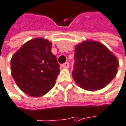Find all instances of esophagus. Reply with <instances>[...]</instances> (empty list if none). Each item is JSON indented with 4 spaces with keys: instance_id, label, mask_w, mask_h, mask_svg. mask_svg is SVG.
Segmentation results:
<instances>
[{
    "instance_id": "obj_1",
    "label": "esophagus",
    "mask_w": 126,
    "mask_h": 126,
    "mask_svg": "<svg viewBox=\"0 0 126 126\" xmlns=\"http://www.w3.org/2000/svg\"><path fill=\"white\" fill-rule=\"evenodd\" d=\"M61 66L63 67V68H68L69 67V63H68V62H65V63H63V64H62L61 65Z\"/></svg>"
}]
</instances>
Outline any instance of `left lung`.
<instances>
[{
    "label": "left lung",
    "instance_id": "obj_1",
    "mask_svg": "<svg viewBox=\"0 0 126 126\" xmlns=\"http://www.w3.org/2000/svg\"><path fill=\"white\" fill-rule=\"evenodd\" d=\"M74 56L72 76L75 82L84 89H101L117 74V58L100 42H82L76 46Z\"/></svg>",
    "mask_w": 126,
    "mask_h": 126
}]
</instances>
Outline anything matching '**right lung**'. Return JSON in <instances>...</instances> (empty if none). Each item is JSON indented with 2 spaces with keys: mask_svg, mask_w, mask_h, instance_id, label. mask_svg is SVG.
I'll return each instance as SVG.
<instances>
[{
  "mask_svg": "<svg viewBox=\"0 0 126 126\" xmlns=\"http://www.w3.org/2000/svg\"><path fill=\"white\" fill-rule=\"evenodd\" d=\"M52 43L43 38L27 42L11 60V74L19 89L32 97H41L55 84L60 72Z\"/></svg>",
  "mask_w": 126,
  "mask_h": 126,
  "instance_id": "add662e5",
  "label": "right lung"
}]
</instances>
